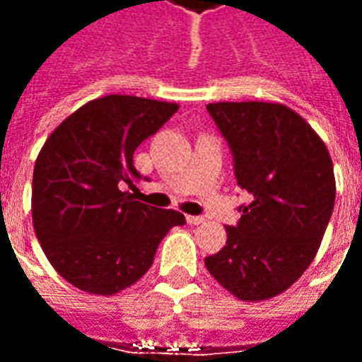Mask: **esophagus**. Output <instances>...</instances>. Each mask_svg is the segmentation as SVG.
<instances>
[{
  "label": "esophagus",
  "mask_w": 362,
  "mask_h": 362,
  "mask_svg": "<svg viewBox=\"0 0 362 362\" xmlns=\"http://www.w3.org/2000/svg\"><path fill=\"white\" fill-rule=\"evenodd\" d=\"M186 221H188L189 225H202V223H205L204 217H197V215H188Z\"/></svg>",
  "instance_id": "obj_1"
}]
</instances>
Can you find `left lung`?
<instances>
[{
    "label": "left lung",
    "mask_w": 362,
    "mask_h": 362,
    "mask_svg": "<svg viewBox=\"0 0 362 362\" xmlns=\"http://www.w3.org/2000/svg\"><path fill=\"white\" fill-rule=\"evenodd\" d=\"M207 110L235 157L236 182L252 196L205 266L240 300L287 291L316 258L334 211L335 176L326 143L279 103H211Z\"/></svg>",
    "instance_id": "obj_1"
}]
</instances>
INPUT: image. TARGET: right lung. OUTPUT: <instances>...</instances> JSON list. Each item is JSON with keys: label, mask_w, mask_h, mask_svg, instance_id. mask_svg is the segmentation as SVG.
Segmentation results:
<instances>
[{"label": "right lung", "mask_w": 362, "mask_h": 362, "mask_svg": "<svg viewBox=\"0 0 362 362\" xmlns=\"http://www.w3.org/2000/svg\"><path fill=\"white\" fill-rule=\"evenodd\" d=\"M176 103L106 95L59 124L33 173V225L52 267L74 287L110 296L147 273L180 211L137 202L134 153Z\"/></svg>", "instance_id": "1"}]
</instances>
